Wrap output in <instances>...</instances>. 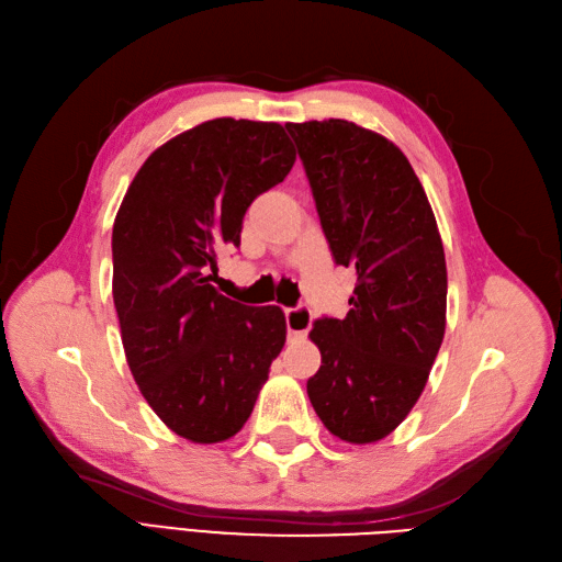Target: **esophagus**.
Listing matches in <instances>:
<instances>
[{"label": "esophagus", "instance_id": "esophagus-1", "mask_svg": "<svg viewBox=\"0 0 562 562\" xmlns=\"http://www.w3.org/2000/svg\"><path fill=\"white\" fill-rule=\"evenodd\" d=\"M285 328L291 337L307 335V330L312 328V310L304 307V304L293 310H285Z\"/></svg>", "mask_w": 562, "mask_h": 562}]
</instances>
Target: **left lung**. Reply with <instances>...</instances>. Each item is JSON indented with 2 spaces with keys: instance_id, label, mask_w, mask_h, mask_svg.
I'll return each mask as SVG.
<instances>
[{
  "instance_id": "1",
  "label": "left lung",
  "mask_w": 562,
  "mask_h": 562,
  "mask_svg": "<svg viewBox=\"0 0 562 562\" xmlns=\"http://www.w3.org/2000/svg\"><path fill=\"white\" fill-rule=\"evenodd\" d=\"M337 265L356 267L345 318L310 333L307 394L326 429L375 443L413 411L446 335L448 269L431 203L403 151L345 119L285 124Z\"/></svg>"
}]
</instances>
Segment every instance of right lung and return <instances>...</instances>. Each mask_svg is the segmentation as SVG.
Returning <instances> with one entry per match:
<instances>
[{"mask_svg": "<svg viewBox=\"0 0 562 562\" xmlns=\"http://www.w3.org/2000/svg\"><path fill=\"white\" fill-rule=\"evenodd\" d=\"M293 164L281 124L211 119L151 151L114 217L112 297L128 368L151 411L192 443L241 431L283 349V312L220 295L211 271L241 244L252 199Z\"/></svg>", "mask_w": 562, "mask_h": 562, "instance_id": "right-lung-1", "label": "right lung"}]
</instances>
